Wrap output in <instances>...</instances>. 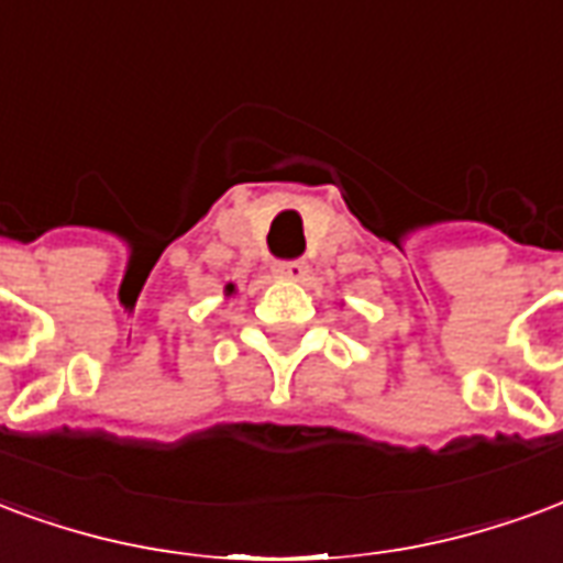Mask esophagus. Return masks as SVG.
<instances>
[{
  "instance_id": "esophagus-1",
  "label": "esophagus",
  "mask_w": 563,
  "mask_h": 563,
  "mask_svg": "<svg viewBox=\"0 0 563 563\" xmlns=\"http://www.w3.org/2000/svg\"><path fill=\"white\" fill-rule=\"evenodd\" d=\"M309 273V266L302 264V261H285V264L276 266V276L287 278V282H302Z\"/></svg>"
}]
</instances>
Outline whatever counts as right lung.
Segmentation results:
<instances>
[{"mask_svg": "<svg viewBox=\"0 0 563 563\" xmlns=\"http://www.w3.org/2000/svg\"><path fill=\"white\" fill-rule=\"evenodd\" d=\"M236 294V285H224V297H233Z\"/></svg>", "mask_w": 563, "mask_h": 563, "instance_id": "right-lung-1", "label": "right lung"}]
</instances>
